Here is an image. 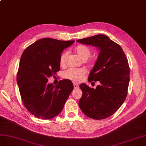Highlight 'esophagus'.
<instances>
[{
    "label": "esophagus",
    "instance_id": "esophagus-1",
    "mask_svg": "<svg viewBox=\"0 0 146 146\" xmlns=\"http://www.w3.org/2000/svg\"><path fill=\"white\" fill-rule=\"evenodd\" d=\"M73 86H74V89H78V87H79V85L78 84H76V83H74Z\"/></svg>",
    "mask_w": 146,
    "mask_h": 146
}]
</instances>
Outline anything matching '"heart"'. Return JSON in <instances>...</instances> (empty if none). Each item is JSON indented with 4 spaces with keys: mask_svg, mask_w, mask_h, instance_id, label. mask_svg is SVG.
I'll return each mask as SVG.
<instances>
[{
    "mask_svg": "<svg viewBox=\"0 0 146 146\" xmlns=\"http://www.w3.org/2000/svg\"><path fill=\"white\" fill-rule=\"evenodd\" d=\"M75 52L83 60H87L91 55L90 49L84 45L78 46L75 48ZM67 55L68 54L66 52L62 54L60 59V64L61 65H65ZM86 73V70L85 68H70L65 72L64 76L66 78L69 79V80L79 81Z\"/></svg>",
    "mask_w": 146,
    "mask_h": 146,
    "instance_id": "heart-1",
    "label": "heart"
}]
</instances>
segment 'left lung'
<instances>
[{
  "label": "left lung",
  "mask_w": 146,
  "mask_h": 146,
  "mask_svg": "<svg viewBox=\"0 0 146 146\" xmlns=\"http://www.w3.org/2000/svg\"><path fill=\"white\" fill-rule=\"evenodd\" d=\"M77 42L95 46L100 51L88 80L100 82L96 89L85 83L80 85L82 95L79 106L87 117L106 119L119 109L127 95L130 72L127 57L122 48L106 35H96Z\"/></svg>",
  "instance_id": "1"
}]
</instances>
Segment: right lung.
<instances>
[{
    "instance_id": "add662e5",
    "label": "right lung",
    "mask_w": 146,
    "mask_h": 146,
    "mask_svg": "<svg viewBox=\"0 0 146 146\" xmlns=\"http://www.w3.org/2000/svg\"><path fill=\"white\" fill-rule=\"evenodd\" d=\"M74 42L42 38L28 46L21 57L17 74L20 95L24 106L37 118L50 119L59 115L73 90L69 80L54 86L48 84V78L60 70L61 54Z\"/></svg>"
}]
</instances>
